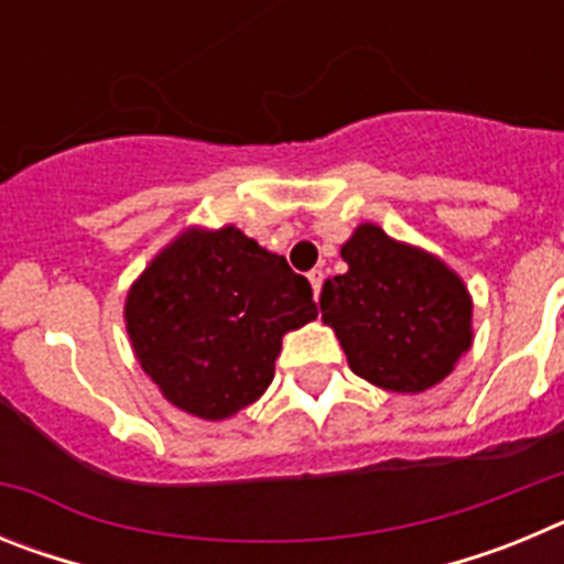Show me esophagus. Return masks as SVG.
Segmentation results:
<instances>
[{"mask_svg": "<svg viewBox=\"0 0 564 564\" xmlns=\"http://www.w3.org/2000/svg\"><path fill=\"white\" fill-rule=\"evenodd\" d=\"M322 279H325V273H322V271L307 273V282H311V288H313V293H316V296H318V291H322Z\"/></svg>", "mask_w": 564, "mask_h": 564, "instance_id": "esophagus-1", "label": "esophagus"}]
</instances>
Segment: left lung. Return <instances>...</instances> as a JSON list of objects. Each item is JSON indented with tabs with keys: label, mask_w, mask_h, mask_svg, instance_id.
Returning <instances> with one entry per match:
<instances>
[{
	"label": "left lung",
	"mask_w": 564,
	"mask_h": 564,
	"mask_svg": "<svg viewBox=\"0 0 564 564\" xmlns=\"http://www.w3.org/2000/svg\"><path fill=\"white\" fill-rule=\"evenodd\" d=\"M347 271L318 296L350 370L387 392L432 390L475 338L471 293L441 257L361 223L341 246Z\"/></svg>",
	"instance_id": "1"
}]
</instances>
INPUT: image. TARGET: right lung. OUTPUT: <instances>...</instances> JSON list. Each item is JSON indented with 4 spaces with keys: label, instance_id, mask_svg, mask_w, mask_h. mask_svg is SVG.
Listing matches in <instances>:
<instances>
[{
    "label": "right lung",
    "instance_id": "add662e5",
    "mask_svg": "<svg viewBox=\"0 0 564 564\" xmlns=\"http://www.w3.org/2000/svg\"><path fill=\"white\" fill-rule=\"evenodd\" d=\"M316 318L311 282L234 226L181 231L123 302L138 364L169 403L226 421L273 381L282 336Z\"/></svg>",
    "mask_w": 564,
    "mask_h": 564
}]
</instances>
